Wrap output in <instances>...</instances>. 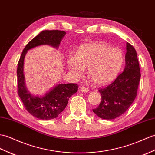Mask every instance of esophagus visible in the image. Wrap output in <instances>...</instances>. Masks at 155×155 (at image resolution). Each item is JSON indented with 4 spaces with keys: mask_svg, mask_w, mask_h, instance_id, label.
I'll use <instances>...</instances> for the list:
<instances>
[{
    "mask_svg": "<svg viewBox=\"0 0 155 155\" xmlns=\"http://www.w3.org/2000/svg\"><path fill=\"white\" fill-rule=\"evenodd\" d=\"M79 91L82 92H88L89 91V88L87 87H85V86H82V87H81Z\"/></svg>",
    "mask_w": 155,
    "mask_h": 155,
    "instance_id": "34e87169",
    "label": "esophagus"
}]
</instances>
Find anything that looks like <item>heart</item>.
I'll return each mask as SVG.
<instances>
[{
  "label": "heart",
  "mask_w": 155,
  "mask_h": 155,
  "mask_svg": "<svg viewBox=\"0 0 155 155\" xmlns=\"http://www.w3.org/2000/svg\"><path fill=\"white\" fill-rule=\"evenodd\" d=\"M124 61V52L106 43L99 41L79 46L76 55H70L67 66L71 73L81 77L87 68V74L94 84L110 83L117 77Z\"/></svg>",
  "instance_id": "b5f03b06"
}]
</instances>
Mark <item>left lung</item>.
Instances as JSON below:
<instances>
[{
	"mask_svg": "<svg viewBox=\"0 0 155 155\" xmlns=\"http://www.w3.org/2000/svg\"><path fill=\"white\" fill-rule=\"evenodd\" d=\"M124 71L114 82L99 90L102 100L92 110L99 117L113 120L121 116L135 100L141 78L139 61L135 48L127 42Z\"/></svg>",
	"mask_w": 155,
	"mask_h": 155,
	"instance_id": "left-lung-1",
	"label": "left lung"
}]
</instances>
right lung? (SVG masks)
<instances>
[{
  "mask_svg": "<svg viewBox=\"0 0 155 155\" xmlns=\"http://www.w3.org/2000/svg\"><path fill=\"white\" fill-rule=\"evenodd\" d=\"M65 34V31L61 30L42 31L25 47L18 64V94L28 112L41 120H52L58 116L66 107L70 97L77 92L78 86L73 83L58 84L44 96L32 95L27 90L24 82V57L29 49L39 45H49L59 48Z\"/></svg>",
  "mask_w": 155,
  "mask_h": 155,
  "instance_id": "obj_1",
  "label": "right lung"
}]
</instances>
